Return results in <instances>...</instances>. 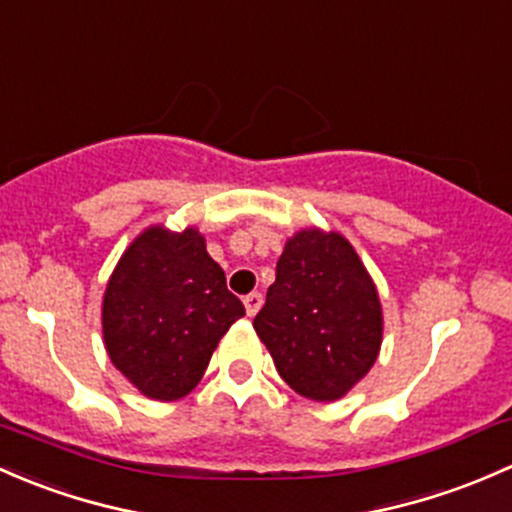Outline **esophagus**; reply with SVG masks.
I'll return each mask as SVG.
<instances>
[{"mask_svg":"<svg viewBox=\"0 0 512 512\" xmlns=\"http://www.w3.org/2000/svg\"><path fill=\"white\" fill-rule=\"evenodd\" d=\"M244 305H246V313H249V318H254L258 313V308L263 305V295L261 293H249L244 298Z\"/></svg>","mask_w":512,"mask_h":512,"instance_id":"1","label":"esophagus"}]
</instances>
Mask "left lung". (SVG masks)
<instances>
[{"label":"left lung","instance_id":"8db88e82","mask_svg":"<svg viewBox=\"0 0 512 512\" xmlns=\"http://www.w3.org/2000/svg\"><path fill=\"white\" fill-rule=\"evenodd\" d=\"M254 328L288 387L305 399L335 402L377 360L382 305L345 236L303 229L286 241Z\"/></svg>","mask_w":512,"mask_h":512}]
</instances>
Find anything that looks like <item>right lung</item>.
<instances>
[{
    "mask_svg": "<svg viewBox=\"0 0 512 512\" xmlns=\"http://www.w3.org/2000/svg\"><path fill=\"white\" fill-rule=\"evenodd\" d=\"M244 315L194 226H150L105 288V350L145 397L175 402L197 387L219 340Z\"/></svg>",
    "mask_w": 512,
    "mask_h": 512,
    "instance_id": "1",
    "label": "right lung"
}]
</instances>
